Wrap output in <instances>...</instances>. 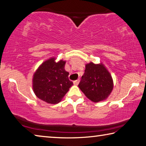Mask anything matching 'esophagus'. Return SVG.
I'll return each mask as SVG.
<instances>
[{"label": "esophagus", "mask_w": 146, "mask_h": 146, "mask_svg": "<svg viewBox=\"0 0 146 146\" xmlns=\"http://www.w3.org/2000/svg\"><path fill=\"white\" fill-rule=\"evenodd\" d=\"M80 80L78 79V80H77L74 81V84L75 85H78V84H79V83H80Z\"/></svg>", "instance_id": "esophagus-1"}]
</instances>
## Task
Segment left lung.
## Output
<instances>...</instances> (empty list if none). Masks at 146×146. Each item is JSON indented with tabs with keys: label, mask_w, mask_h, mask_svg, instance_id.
I'll use <instances>...</instances> for the list:
<instances>
[{
	"label": "left lung",
	"mask_w": 146,
	"mask_h": 146,
	"mask_svg": "<svg viewBox=\"0 0 146 146\" xmlns=\"http://www.w3.org/2000/svg\"><path fill=\"white\" fill-rule=\"evenodd\" d=\"M84 94L94 103L105 100L113 88L111 76L103 64H86L78 85Z\"/></svg>",
	"instance_id": "8db88e82"
}]
</instances>
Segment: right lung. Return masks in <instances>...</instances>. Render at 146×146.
I'll return each mask as SVG.
<instances>
[{
  "label": "right lung",
  "instance_id": "right-lung-1",
  "mask_svg": "<svg viewBox=\"0 0 146 146\" xmlns=\"http://www.w3.org/2000/svg\"><path fill=\"white\" fill-rule=\"evenodd\" d=\"M55 58L45 61L36 71L33 79V88L35 95L49 104L60 102L72 86L68 72L65 70V61L56 63Z\"/></svg>",
  "mask_w": 146,
  "mask_h": 146
}]
</instances>
